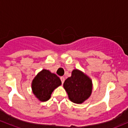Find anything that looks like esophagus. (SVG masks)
<instances>
[{
  "instance_id": "esophagus-1",
  "label": "esophagus",
  "mask_w": 128,
  "mask_h": 128,
  "mask_svg": "<svg viewBox=\"0 0 128 128\" xmlns=\"http://www.w3.org/2000/svg\"><path fill=\"white\" fill-rule=\"evenodd\" d=\"M60 78V80H61L62 83L63 84V83H64V81H65V78H64V77H63V76H61Z\"/></svg>"
}]
</instances>
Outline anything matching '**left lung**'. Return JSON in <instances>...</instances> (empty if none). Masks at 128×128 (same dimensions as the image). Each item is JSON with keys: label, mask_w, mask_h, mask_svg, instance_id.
Wrapping results in <instances>:
<instances>
[{"label": "left lung", "mask_w": 128, "mask_h": 128, "mask_svg": "<svg viewBox=\"0 0 128 128\" xmlns=\"http://www.w3.org/2000/svg\"><path fill=\"white\" fill-rule=\"evenodd\" d=\"M64 88L71 102L82 104L91 95L92 82L83 72L74 70L72 71L71 77L64 82Z\"/></svg>", "instance_id": "left-lung-1"}]
</instances>
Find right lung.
I'll list each match as a JSON object with an SVG mask.
<instances>
[{"instance_id": "add662e5", "label": "right lung", "mask_w": 128, "mask_h": 128, "mask_svg": "<svg viewBox=\"0 0 128 128\" xmlns=\"http://www.w3.org/2000/svg\"><path fill=\"white\" fill-rule=\"evenodd\" d=\"M61 84L60 78L49 71L43 70L32 82V90L40 101L49 100L54 90Z\"/></svg>"}]
</instances>
